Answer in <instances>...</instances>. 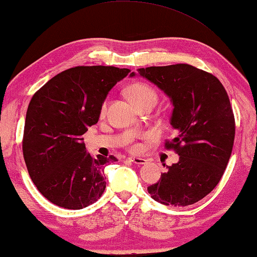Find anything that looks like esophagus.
I'll return each mask as SVG.
<instances>
[{"label": "esophagus", "mask_w": 257, "mask_h": 257, "mask_svg": "<svg viewBox=\"0 0 257 257\" xmlns=\"http://www.w3.org/2000/svg\"><path fill=\"white\" fill-rule=\"evenodd\" d=\"M128 160L130 161V162H133L135 164H139V165L147 163V160L143 159V158H128Z\"/></svg>", "instance_id": "1"}]
</instances>
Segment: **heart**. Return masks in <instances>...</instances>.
<instances>
[{"instance_id":"obj_1","label":"heart","mask_w":257,"mask_h":257,"mask_svg":"<svg viewBox=\"0 0 257 257\" xmlns=\"http://www.w3.org/2000/svg\"><path fill=\"white\" fill-rule=\"evenodd\" d=\"M128 95L136 105L150 101V99H154V101L158 99V94H156L155 89L152 86L145 84V82H136V84L130 86L128 89ZM105 107L106 102H104L102 105V111L105 110ZM139 149H141V146L138 144H135L133 146V151H138Z\"/></svg>"}]
</instances>
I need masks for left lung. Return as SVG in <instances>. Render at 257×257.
<instances>
[{
	"label": "left lung",
	"instance_id": "obj_1",
	"mask_svg": "<svg viewBox=\"0 0 257 257\" xmlns=\"http://www.w3.org/2000/svg\"><path fill=\"white\" fill-rule=\"evenodd\" d=\"M137 71L171 98L177 136L164 147L180 156L147 190L164 205H191L215 188L231 156L236 123L228 94L215 76L190 64Z\"/></svg>",
	"mask_w": 257,
	"mask_h": 257
}]
</instances>
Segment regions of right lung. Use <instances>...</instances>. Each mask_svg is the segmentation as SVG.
I'll return each mask as SVG.
<instances>
[{"label": "right lung", "mask_w": 257, "mask_h": 257, "mask_svg": "<svg viewBox=\"0 0 257 257\" xmlns=\"http://www.w3.org/2000/svg\"><path fill=\"white\" fill-rule=\"evenodd\" d=\"M129 69L79 66L58 73L33 95L26 113L23 153L30 178L51 203L80 210L102 196L104 168L114 156L86 152L84 135Z\"/></svg>", "instance_id": "1"}]
</instances>
